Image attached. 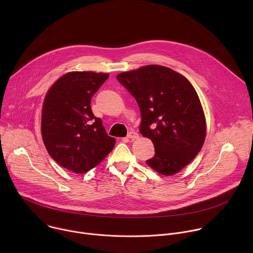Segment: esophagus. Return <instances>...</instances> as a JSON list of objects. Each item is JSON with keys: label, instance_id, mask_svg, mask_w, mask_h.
Returning <instances> with one entry per match:
<instances>
[{"label": "esophagus", "instance_id": "obj_1", "mask_svg": "<svg viewBox=\"0 0 253 253\" xmlns=\"http://www.w3.org/2000/svg\"><path fill=\"white\" fill-rule=\"evenodd\" d=\"M127 137L130 138L131 140H134V139H137V138L139 137V135H138V133H136L135 131H130V132L128 133Z\"/></svg>", "mask_w": 253, "mask_h": 253}]
</instances>
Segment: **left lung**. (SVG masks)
Wrapping results in <instances>:
<instances>
[{
    "label": "left lung",
    "mask_w": 253,
    "mask_h": 253,
    "mask_svg": "<svg viewBox=\"0 0 253 253\" xmlns=\"http://www.w3.org/2000/svg\"><path fill=\"white\" fill-rule=\"evenodd\" d=\"M117 80L138 103L140 133L153 142L155 155L147 165L162 175L178 173L199 153L206 135L194 87L181 74L159 65L123 72Z\"/></svg>",
    "instance_id": "obj_1"
}]
</instances>
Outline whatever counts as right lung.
<instances>
[{
    "mask_svg": "<svg viewBox=\"0 0 253 253\" xmlns=\"http://www.w3.org/2000/svg\"><path fill=\"white\" fill-rule=\"evenodd\" d=\"M109 77L94 72H70L49 89L43 104L41 130L46 149L62 167L85 173L114 148L91 99Z\"/></svg>",
    "mask_w": 253,
    "mask_h": 253,
    "instance_id": "right-lung-1",
    "label": "right lung"
}]
</instances>
